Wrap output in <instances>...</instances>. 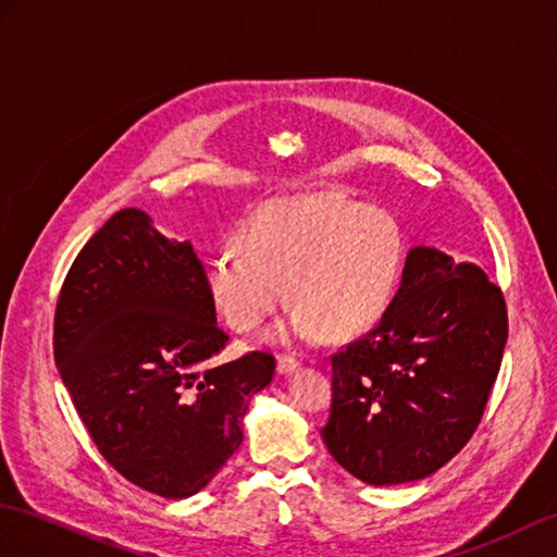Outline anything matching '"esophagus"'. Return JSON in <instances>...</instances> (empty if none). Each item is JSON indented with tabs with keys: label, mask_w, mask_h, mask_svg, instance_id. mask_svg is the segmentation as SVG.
Segmentation results:
<instances>
[{
	"label": "esophagus",
	"mask_w": 557,
	"mask_h": 557,
	"mask_svg": "<svg viewBox=\"0 0 557 557\" xmlns=\"http://www.w3.org/2000/svg\"><path fill=\"white\" fill-rule=\"evenodd\" d=\"M300 369V361H297L295 357H290V355H278V359H276V371L281 373V375H290L293 371H297Z\"/></svg>",
	"instance_id": "34e87169"
}]
</instances>
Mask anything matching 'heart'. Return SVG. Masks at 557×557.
<instances>
[{"label": "heart", "instance_id": "b5f03b06", "mask_svg": "<svg viewBox=\"0 0 557 557\" xmlns=\"http://www.w3.org/2000/svg\"><path fill=\"white\" fill-rule=\"evenodd\" d=\"M238 248L206 260V288L238 333H250L286 300L290 314L271 343L357 337L381 321L395 288L401 240L383 210L341 194L314 191L269 200L238 232Z\"/></svg>", "mask_w": 557, "mask_h": 557}]
</instances>
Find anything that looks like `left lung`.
Wrapping results in <instances>:
<instances>
[{
    "label": "left lung",
    "mask_w": 557,
    "mask_h": 557,
    "mask_svg": "<svg viewBox=\"0 0 557 557\" xmlns=\"http://www.w3.org/2000/svg\"><path fill=\"white\" fill-rule=\"evenodd\" d=\"M506 341L504 293L478 264L411 248L383 319L331 359V456L373 486L440 470L480 425Z\"/></svg>",
    "instance_id": "1"
}]
</instances>
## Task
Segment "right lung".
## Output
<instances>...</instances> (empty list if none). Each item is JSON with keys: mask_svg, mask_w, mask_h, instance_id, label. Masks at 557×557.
<instances>
[{"mask_svg": "<svg viewBox=\"0 0 557 557\" xmlns=\"http://www.w3.org/2000/svg\"><path fill=\"white\" fill-rule=\"evenodd\" d=\"M226 343L194 246L137 208L79 250L53 319V359L89 437L122 478L165 498L210 484L274 377L267 351L216 366Z\"/></svg>", "mask_w": 557, "mask_h": 557, "instance_id": "obj_1", "label": "right lung"}]
</instances>
